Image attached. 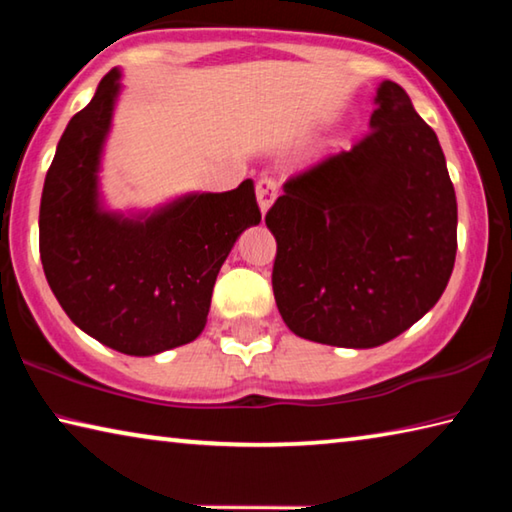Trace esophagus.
Segmentation results:
<instances>
[{"label": "esophagus", "mask_w": 512, "mask_h": 512, "mask_svg": "<svg viewBox=\"0 0 512 512\" xmlns=\"http://www.w3.org/2000/svg\"><path fill=\"white\" fill-rule=\"evenodd\" d=\"M255 189H257L259 210H262V214H266L268 207H271L277 198V183L273 178H259Z\"/></svg>", "instance_id": "1"}]
</instances>
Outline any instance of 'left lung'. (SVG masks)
Returning a JSON list of instances; mask_svg holds the SVG:
<instances>
[{"label": "left lung", "instance_id": "1", "mask_svg": "<svg viewBox=\"0 0 512 512\" xmlns=\"http://www.w3.org/2000/svg\"><path fill=\"white\" fill-rule=\"evenodd\" d=\"M375 103L370 131L289 178L266 214L282 320L339 348H377L418 323L456 259V194L436 133L393 81Z\"/></svg>", "mask_w": 512, "mask_h": 512}]
</instances>
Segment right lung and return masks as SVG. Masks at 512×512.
Returning a JSON list of instances; mask_svg holds the SVG:
<instances>
[{"label": "right lung", "mask_w": 512, "mask_h": 512, "mask_svg": "<svg viewBox=\"0 0 512 512\" xmlns=\"http://www.w3.org/2000/svg\"><path fill=\"white\" fill-rule=\"evenodd\" d=\"M103 76L69 119L40 201V259L60 307L108 348L153 357L203 332L212 289L241 232L262 221L253 180L221 194H185L153 212H108L101 153L121 90Z\"/></svg>", "instance_id": "obj_1"}]
</instances>
